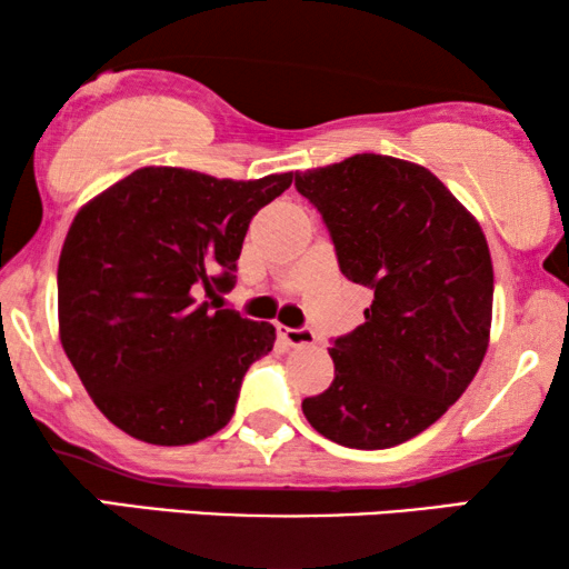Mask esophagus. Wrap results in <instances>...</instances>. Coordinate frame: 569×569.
Returning a JSON list of instances; mask_svg holds the SVG:
<instances>
[{
	"label": "esophagus",
	"mask_w": 569,
	"mask_h": 569,
	"mask_svg": "<svg viewBox=\"0 0 569 569\" xmlns=\"http://www.w3.org/2000/svg\"><path fill=\"white\" fill-rule=\"evenodd\" d=\"M277 333L290 347H313L318 341V337L310 329H290V326H282V323H277Z\"/></svg>",
	"instance_id": "obj_1"
}]
</instances>
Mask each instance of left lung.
<instances>
[{"mask_svg": "<svg viewBox=\"0 0 569 569\" xmlns=\"http://www.w3.org/2000/svg\"><path fill=\"white\" fill-rule=\"evenodd\" d=\"M295 186L323 214L341 274L372 290L365 323L329 349L333 383L302 415L339 446H401L461 399L487 355L485 232L438 176L391 154L310 168Z\"/></svg>", "mask_w": 569, "mask_h": 569, "instance_id": "left-lung-1", "label": "left lung"}]
</instances>
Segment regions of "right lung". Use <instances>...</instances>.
I'll return each instance as SVG.
<instances>
[{"label":"right lung","mask_w":569,"mask_h":569,"mask_svg":"<svg viewBox=\"0 0 569 569\" xmlns=\"http://www.w3.org/2000/svg\"><path fill=\"white\" fill-rule=\"evenodd\" d=\"M290 183L147 166L80 207L59 256V339L108 422L152 446H191L230 422L277 333L197 292L236 284L248 224Z\"/></svg>","instance_id":"add662e5"}]
</instances>
